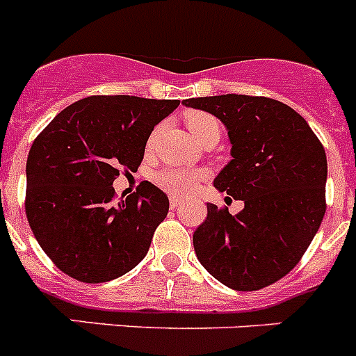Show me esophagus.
I'll use <instances>...</instances> for the list:
<instances>
[{"label":"esophagus","instance_id":"obj_1","mask_svg":"<svg viewBox=\"0 0 356 356\" xmlns=\"http://www.w3.org/2000/svg\"><path fill=\"white\" fill-rule=\"evenodd\" d=\"M181 203H184V200L181 197H176V196H171V200H169V205H171V209H178V207H181Z\"/></svg>","mask_w":356,"mask_h":356}]
</instances>
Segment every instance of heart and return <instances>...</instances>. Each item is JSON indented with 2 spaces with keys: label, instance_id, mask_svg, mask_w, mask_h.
Here are the masks:
<instances>
[{
  "label": "heart",
  "instance_id": "obj_1",
  "mask_svg": "<svg viewBox=\"0 0 356 356\" xmlns=\"http://www.w3.org/2000/svg\"><path fill=\"white\" fill-rule=\"evenodd\" d=\"M185 124H187V130L191 131V135H193L197 143L205 139L209 134H213V131L219 134V131H221L217 119L213 118V115L205 114V112H191V114H187L185 115ZM156 135H159V128L151 134L147 146H153ZM205 178L207 171H203V169L176 168V165L160 169L155 175L156 185H160L165 193L175 194V196H187V194H193L194 191L203 184Z\"/></svg>",
  "mask_w": 356,
  "mask_h": 356
}]
</instances>
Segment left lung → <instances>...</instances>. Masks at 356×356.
Segmentation results:
<instances>
[{"label": "left lung", "mask_w": 356, "mask_h": 356, "mask_svg": "<svg viewBox=\"0 0 356 356\" xmlns=\"http://www.w3.org/2000/svg\"><path fill=\"white\" fill-rule=\"evenodd\" d=\"M184 105L226 127L232 160L213 187L244 201L235 216L207 203L193 237L197 260L234 291L275 284L300 262L325 217V147L294 108L271 97L222 94Z\"/></svg>", "instance_id": "obj_1"}]
</instances>
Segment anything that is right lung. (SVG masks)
Returning a JSON list of instances; mask_svg holds the SVG:
<instances>
[{
	"label": "right lung",
	"mask_w": 356,
	"mask_h": 356,
	"mask_svg": "<svg viewBox=\"0 0 356 356\" xmlns=\"http://www.w3.org/2000/svg\"><path fill=\"white\" fill-rule=\"evenodd\" d=\"M178 99L90 96L44 128L26 160V217L37 242L60 271L103 284L131 271L149 250L169 210L149 181L114 201L119 172H135L153 128Z\"/></svg>",
	"instance_id": "obj_1"
}]
</instances>
